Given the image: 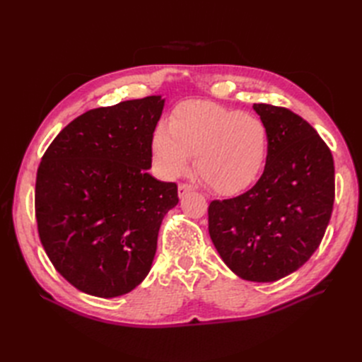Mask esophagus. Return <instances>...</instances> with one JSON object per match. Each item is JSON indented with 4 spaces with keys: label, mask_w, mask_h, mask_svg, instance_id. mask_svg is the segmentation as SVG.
<instances>
[{
    "label": "esophagus",
    "mask_w": 362,
    "mask_h": 362,
    "mask_svg": "<svg viewBox=\"0 0 362 362\" xmlns=\"http://www.w3.org/2000/svg\"><path fill=\"white\" fill-rule=\"evenodd\" d=\"M193 190H194L193 185H190V184H187V182H181V184L178 185V194H180V198H182V196H185L189 192H193Z\"/></svg>",
    "instance_id": "obj_1"
}]
</instances>
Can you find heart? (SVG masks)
<instances>
[{"instance_id":"obj_1","label":"heart","mask_w":362,"mask_h":362,"mask_svg":"<svg viewBox=\"0 0 362 362\" xmlns=\"http://www.w3.org/2000/svg\"><path fill=\"white\" fill-rule=\"evenodd\" d=\"M152 152L164 177L194 169L208 189L234 196L247 190L264 169L269 133L261 119L208 101H187L175 108L169 127L160 124Z\"/></svg>"}]
</instances>
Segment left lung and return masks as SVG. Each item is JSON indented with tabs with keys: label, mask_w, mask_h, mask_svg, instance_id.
I'll use <instances>...</instances> for the list:
<instances>
[{
	"label": "left lung",
	"mask_w": 362,
	"mask_h": 362,
	"mask_svg": "<svg viewBox=\"0 0 362 362\" xmlns=\"http://www.w3.org/2000/svg\"><path fill=\"white\" fill-rule=\"evenodd\" d=\"M269 133L266 168L257 184L208 206V231L237 276L273 282L319 247L335 198L334 158L317 131L288 108L254 104Z\"/></svg>",
	"instance_id": "obj_1"
}]
</instances>
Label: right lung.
Here are the masks:
<instances>
[{"mask_svg": "<svg viewBox=\"0 0 362 362\" xmlns=\"http://www.w3.org/2000/svg\"><path fill=\"white\" fill-rule=\"evenodd\" d=\"M161 96L86 112L43 154L36 221L52 266L75 288L117 298L146 278L163 217L178 204L175 182L148 173Z\"/></svg>", "mask_w": 362, "mask_h": 362, "instance_id": "1", "label": "right lung"}]
</instances>
